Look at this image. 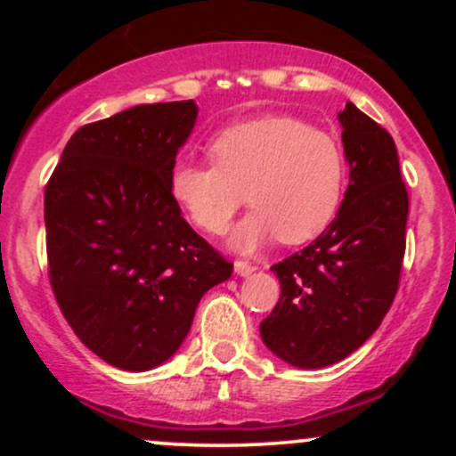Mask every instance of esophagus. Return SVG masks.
Listing matches in <instances>:
<instances>
[{"instance_id": "esophagus-1", "label": "esophagus", "mask_w": 456, "mask_h": 456, "mask_svg": "<svg viewBox=\"0 0 456 456\" xmlns=\"http://www.w3.org/2000/svg\"><path fill=\"white\" fill-rule=\"evenodd\" d=\"M233 268H235V274H240V276H250L255 270H257V265L248 264V261H235Z\"/></svg>"}]
</instances>
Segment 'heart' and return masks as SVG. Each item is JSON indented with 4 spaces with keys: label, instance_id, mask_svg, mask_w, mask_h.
<instances>
[{
    "label": "heart",
    "instance_id": "heart-1",
    "mask_svg": "<svg viewBox=\"0 0 456 456\" xmlns=\"http://www.w3.org/2000/svg\"><path fill=\"white\" fill-rule=\"evenodd\" d=\"M208 150L212 165L177 162L169 192L206 233H223L246 199L255 210L232 233L233 248L250 253L274 238L308 242L341 208L347 182L341 143L302 119L270 115L235 124Z\"/></svg>",
    "mask_w": 456,
    "mask_h": 456
}]
</instances>
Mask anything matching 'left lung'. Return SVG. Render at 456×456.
Wrapping results in <instances>:
<instances>
[{
    "mask_svg": "<svg viewBox=\"0 0 456 456\" xmlns=\"http://www.w3.org/2000/svg\"><path fill=\"white\" fill-rule=\"evenodd\" d=\"M338 122L349 162L345 199L315 242L272 265L281 297L259 326L265 347L300 369L347 358L379 328L405 255L410 199L395 141L352 102Z\"/></svg>",
    "mask_w": 456,
    "mask_h": 456,
    "instance_id": "1",
    "label": "left lung"
}]
</instances>
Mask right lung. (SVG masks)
I'll list each match as a JSON object with an SVG mask.
<instances>
[{"label": "right lung", "instance_id": "1", "mask_svg": "<svg viewBox=\"0 0 456 456\" xmlns=\"http://www.w3.org/2000/svg\"><path fill=\"white\" fill-rule=\"evenodd\" d=\"M195 101L137 104L81 126L45 191L49 279L81 343L124 370L174 355L208 289L233 272L169 192Z\"/></svg>", "mask_w": 456, "mask_h": 456}]
</instances>
